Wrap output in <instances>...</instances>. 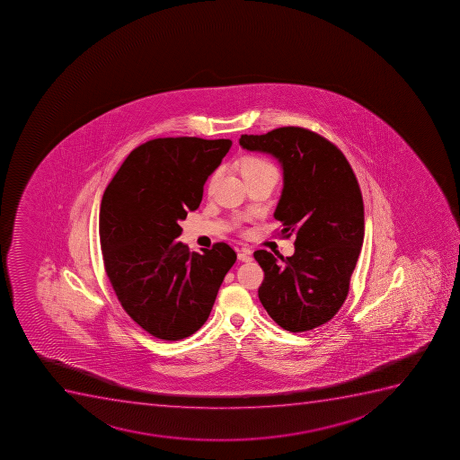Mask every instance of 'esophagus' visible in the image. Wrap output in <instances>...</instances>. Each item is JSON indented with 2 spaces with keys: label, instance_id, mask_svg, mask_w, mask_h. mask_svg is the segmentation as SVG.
<instances>
[{
  "label": "esophagus",
  "instance_id": "obj_1",
  "mask_svg": "<svg viewBox=\"0 0 460 460\" xmlns=\"http://www.w3.org/2000/svg\"><path fill=\"white\" fill-rule=\"evenodd\" d=\"M238 260L243 261V262H251L252 252L249 249H243V251L238 252Z\"/></svg>",
  "mask_w": 460,
  "mask_h": 460
}]
</instances>
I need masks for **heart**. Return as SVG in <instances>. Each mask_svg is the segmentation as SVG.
<instances>
[{
  "mask_svg": "<svg viewBox=\"0 0 460 460\" xmlns=\"http://www.w3.org/2000/svg\"><path fill=\"white\" fill-rule=\"evenodd\" d=\"M242 172L243 177L246 178L251 177V175H256V173L278 172V171H276L274 164H271L270 160L260 157V155H251V157L243 160ZM218 173H220V171H216V172L211 175V178H209V186H213L214 182H216V180L218 178Z\"/></svg>",
  "mask_w": 460,
  "mask_h": 460,
  "instance_id": "obj_1",
  "label": "heart"
}]
</instances>
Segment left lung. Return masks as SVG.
Listing matches in <instances>:
<instances>
[{
    "label": "left lung",
    "mask_w": 460,
    "mask_h": 460,
    "mask_svg": "<svg viewBox=\"0 0 460 460\" xmlns=\"http://www.w3.org/2000/svg\"><path fill=\"white\" fill-rule=\"evenodd\" d=\"M240 146L264 151L283 166V190L274 218L280 235L296 237L288 258L256 251L264 280L261 303L288 332L328 323L349 292L364 238V205L349 162L332 142L309 128H279L242 135Z\"/></svg>",
    "instance_id": "8db88e82"
}]
</instances>
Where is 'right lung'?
<instances>
[{"label":"right lung","mask_w":460,"mask_h":460,"mask_svg":"<svg viewBox=\"0 0 460 460\" xmlns=\"http://www.w3.org/2000/svg\"><path fill=\"white\" fill-rule=\"evenodd\" d=\"M229 139L157 137L137 146L106 187L99 234L103 265L126 314L151 336L181 341L208 319L237 253L216 243L202 253L178 242Z\"/></svg>","instance_id":"right-lung-1"}]
</instances>
